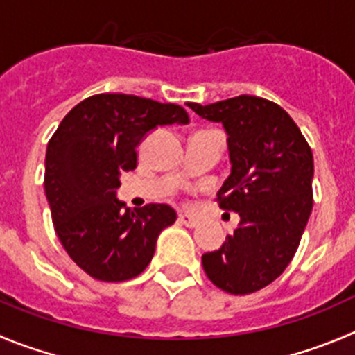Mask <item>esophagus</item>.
I'll list each match as a JSON object with an SVG mask.
<instances>
[{
	"label": "esophagus",
	"mask_w": 355,
	"mask_h": 355,
	"mask_svg": "<svg viewBox=\"0 0 355 355\" xmlns=\"http://www.w3.org/2000/svg\"><path fill=\"white\" fill-rule=\"evenodd\" d=\"M178 223L184 224V226L187 227H196L198 224H200V220L191 214H178Z\"/></svg>",
	"instance_id": "obj_1"
}]
</instances>
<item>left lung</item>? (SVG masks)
<instances>
[{
	"label": "left lung",
	"mask_w": 355,
	"mask_h": 355,
	"mask_svg": "<svg viewBox=\"0 0 355 355\" xmlns=\"http://www.w3.org/2000/svg\"><path fill=\"white\" fill-rule=\"evenodd\" d=\"M187 107L226 129L231 173L217 201L240 215L223 247L203 254V270L226 293H256L289 266L312 214V150L291 115L264 98Z\"/></svg>",
	"instance_id": "left-lung-1"
}]
</instances>
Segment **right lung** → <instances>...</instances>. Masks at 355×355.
<instances>
[{
    "instance_id": "1",
    "label": "right lung",
    "mask_w": 355,
    "mask_h": 355,
    "mask_svg": "<svg viewBox=\"0 0 355 355\" xmlns=\"http://www.w3.org/2000/svg\"><path fill=\"white\" fill-rule=\"evenodd\" d=\"M185 108L132 94H96L68 112L45 155V194L62 247L96 280L124 282L148 266L155 241L177 220L170 205L125 207L121 173L157 125L187 124Z\"/></svg>"
}]
</instances>
